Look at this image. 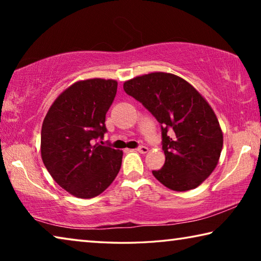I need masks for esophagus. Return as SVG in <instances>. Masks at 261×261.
<instances>
[{"label":"esophagus","mask_w":261,"mask_h":261,"mask_svg":"<svg viewBox=\"0 0 261 261\" xmlns=\"http://www.w3.org/2000/svg\"><path fill=\"white\" fill-rule=\"evenodd\" d=\"M137 151H138L139 153H143V154H145V153H147V152H148V148H147L146 146H139L138 148H137Z\"/></svg>","instance_id":"obj_1"}]
</instances>
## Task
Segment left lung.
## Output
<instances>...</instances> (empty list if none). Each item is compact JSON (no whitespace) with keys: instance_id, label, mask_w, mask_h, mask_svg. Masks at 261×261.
<instances>
[{"instance_id":"8db88e82","label":"left lung","mask_w":261,"mask_h":261,"mask_svg":"<svg viewBox=\"0 0 261 261\" xmlns=\"http://www.w3.org/2000/svg\"><path fill=\"white\" fill-rule=\"evenodd\" d=\"M131 95L161 124L165 165L152 173L174 191H188L213 173L223 146V135L208 102L183 78L153 72L124 83Z\"/></svg>"}]
</instances>
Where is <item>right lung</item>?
<instances>
[{
	"instance_id": "1",
	"label": "right lung",
	"mask_w": 261,
	"mask_h": 261,
	"mask_svg": "<svg viewBox=\"0 0 261 261\" xmlns=\"http://www.w3.org/2000/svg\"><path fill=\"white\" fill-rule=\"evenodd\" d=\"M116 92L113 79L77 82L62 92L43 120V165L61 188L77 198L99 196L121 169L123 152L95 143L107 132L106 114Z\"/></svg>"
}]
</instances>
